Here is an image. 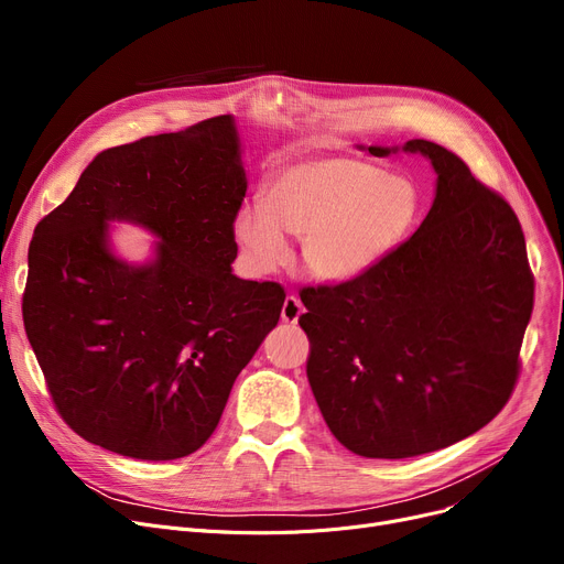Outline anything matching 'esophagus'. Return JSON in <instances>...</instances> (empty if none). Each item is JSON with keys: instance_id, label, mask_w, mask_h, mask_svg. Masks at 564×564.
<instances>
[{"instance_id": "1", "label": "esophagus", "mask_w": 564, "mask_h": 564, "mask_svg": "<svg viewBox=\"0 0 564 564\" xmlns=\"http://www.w3.org/2000/svg\"><path fill=\"white\" fill-rule=\"evenodd\" d=\"M302 311H304V306L297 300V294H288L285 302H283V308H281V319L288 322V324H297Z\"/></svg>"}]
</instances>
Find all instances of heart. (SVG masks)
Masks as SVG:
<instances>
[{
	"mask_svg": "<svg viewBox=\"0 0 564 564\" xmlns=\"http://www.w3.org/2000/svg\"><path fill=\"white\" fill-rule=\"evenodd\" d=\"M416 215L419 194L406 177L359 158H319L279 169L262 205L242 207L232 230L258 274L290 260L285 229L304 237V264L315 279L345 283L387 258Z\"/></svg>",
	"mask_w": 564,
	"mask_h": 564,
	"instance_id": "obj_1",
	"label": "heart"
}]
</instances>
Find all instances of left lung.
Here are the masks:
<instances>
[{
	"label": "left lung",
	"instance_id": "8db88e82",
	"mask_svg": "<svg viewBox=\"0 0 564 564\" xmlns=\"http://www.w3.org/2000/svg\"><path fill=\"white\" fill-rule=\"evenodd\" d=\"M402 151L436 171L421 228L359 279L300 292L317 406L370 459L434 453L485 427L514 391L535 297L510 203L448 148L411 139Z\"/></svg>",
	"mask_w": 564,
	"mask_h": 564
}]
</instances>
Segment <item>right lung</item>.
I'll list each match as a JSON object with an SVG mask.
<instances>
[{"label": "right lung", "instance_id": "1", "mask_svg": "<svg viewBox=\"0 0 564 564\" xmlns=\"http://www.w3.org/2000/svg\"><path fill=\"white\" fill-rule=\"evenodd\" d=\"M247 194L230 116L109 148L29 245L24 332L62 419L96 446L148 462L187 457L281 315L285 290L237 279ZM107 220L163 240L148 265L118 261Z\"/></svg>", "mask_w": 564, "mask_h": 564}]
</instances>
